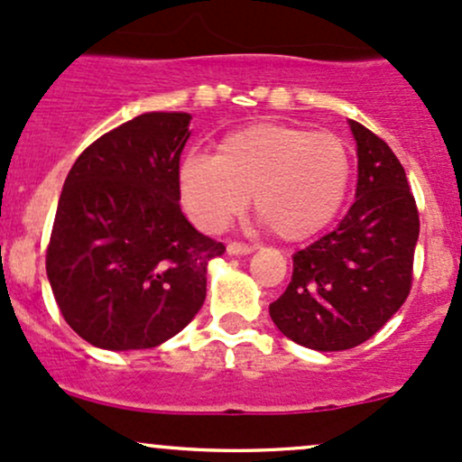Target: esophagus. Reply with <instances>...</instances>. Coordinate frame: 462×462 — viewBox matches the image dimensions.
<instances>
[{
  "mask_svg": "<svg viewBox=\"0 0 462 462\" xmlns=\"http://www.w3.org/2000/svg\"><path fill=\"white\" fill-rule=\"evenodd\" d=\"M252 252H254V245H250V243H241V241L227 243V254L243 256V254H252Z\"/></svg>",
  "mask_w": 462,
  "mask_h": 462,
  "instance_id": "1",
  "label": "esophagus"
}]
</instances>
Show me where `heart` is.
<instances>
[{"mask_svg": "<svg viewBox=\"0 0 462 462\" xmlns=\"http://www.w3.org/2000/svg\"><path fill=\"white\" fill-rule=\"evenodd\" d=\"M351 181V151L331 131L261 123L232 131L217 155L180 166L186 210L206 230L241 215L254 195L258 219L285 241H302L336 219Z\"/></svg>", "mask_w": 462, "mask_h": 462, "instance_id": "heart-1", "label": "heart"}]
</instances>
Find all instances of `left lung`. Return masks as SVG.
Segmentation results:
<instances>
[{"label": "left lung", "mask_w": 462, "mask_h": 462, "mask_svg": "<svg viewBox=\"0 0 462 462\" xmlns=\"http://www.w3.org/2000/svg\"><path fill=\"white\" fill-rule=\"evenodd\" d=\"M357 190L328 235L293 254L285 293L270 305L282 336L313 351H346L371 339L412 289L419 210L402 162L351 120Z\"/></svg>", "instance_id": "left-lung-1"}]
</instances>
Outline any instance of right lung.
<instances>
[{
  "label": "right lung",
  "instance_id": "right-lung-1",
  "mask_svg": "<svg viewBox=\"0 0 462 462\" xmlns=\"http://www.w3.org/2000/svg\"><path fill=\"white\" fill-rule=\"evenodd\" d=\"M189 114L135 116L91 142L68 173L45 252L65 322L109 351L153 348L206 300V265L226 245L181 215Z\"/></svg>",
  "mask_w": 462,
  "mask_h": 462
}]
</instances>
